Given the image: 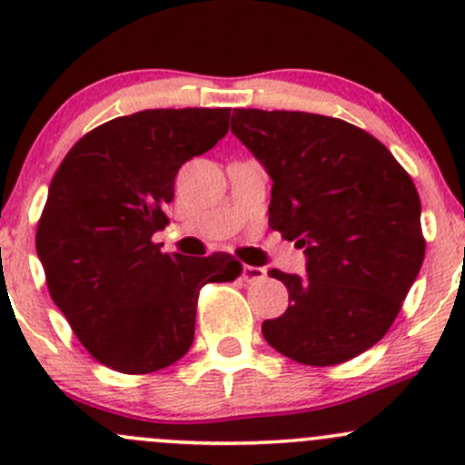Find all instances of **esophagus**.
Here are the masks:
<instances>
[{
    "label": "esophagus",
    "mask_w": 465,
    "mask_h": 465,
    "mask_svg": "<svg viewBox=\"0 0 465 465\" xmlns=\"http://www.w3.org/2000/svg\"><path fill=\"white\" fill-rule=\"evenodd\" d=\"M267 276L265 267H254V265H245L242 267V279L247 283H256V281H262Z\"/></svg>",
    "instance_id": "34e87169"
}]
</instances>
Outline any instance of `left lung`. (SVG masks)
I'll return each instance as SVG.
<instances>
[{"mask_svg": "<svg viewBox=\"0 0 465 465\" xmlns=\"http://www.w3.org/2000/svg\"><path fill=\"white\" fill-rule=\"evenodd\" d=\"M232 133L272 177L270 227L306 252V276L270 270L290 306L262 322L272 349L332 367L378 344L425 259L420 200L387 145L341 119L233 110Z\"/></svg>", "mask_w": 465, "mask_h": 465, "instance_id": "8db88e82", "label": "left lung"}]
</instances>
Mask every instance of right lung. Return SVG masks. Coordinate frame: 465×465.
Listing matches in <instances>:
<instances>
[{"label":"right lung","instance_id":"1","mask_svg":"<svg viewBox=\"0 0 465 465\" xmlns=\"http://www.w3.org/2000/svg\"><path fill=\"white\" fill-rule=\"evenodd\" d=\"M229 107L143 110L98 125L64 154L37 220L46 288L81 344L105 367L142 376L193 344L206 283L233 281V256L163 254L182 163L229 130Z\"/></svg>","mask_w":465,"mask_h":465}]
</instances>
